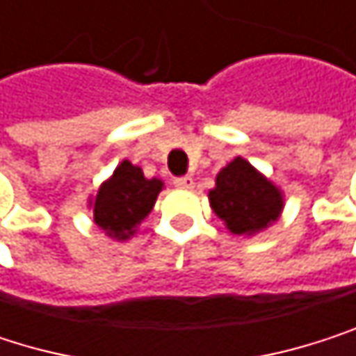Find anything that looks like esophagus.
Segmentation results:
<instances>
[{"label":"esophagus","instance_id":"obj_1","mask_svg":"<svg viewBox=\"0 0 356 356\" xmlns=\"http://www.w3.org/2000/svg\"><path fill=\"white\" fill-rule=\"evenodd\" d=\"M175 188H179V190H192L194 188V179L192 177H177V179L172 181Z\"/></svg>","mask_w":356,"mask_h":356}]
</instances>
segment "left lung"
<instances>
[{"mask_svg": "<svg viewBox=\"0 0 356 356\" xmlns=\"http://www.w3.org/2000/svg\"><path fill=\"white\" fill-rule=\"evenodd\" d=\"M213 213L236 236H257L271 227L284 211V192L246 158L227 162L209 192Z\"/></svg>", "mask_w": 356, "mask_h": 356, "instance_id": "8db88e82", "label": "left lung"}]
</instances>
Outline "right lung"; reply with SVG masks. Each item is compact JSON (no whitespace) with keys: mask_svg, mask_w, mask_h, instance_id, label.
<instances>
[{"mask_svg":"<svg viewBox=\"0 0 356 356\" xmlns=\"http://www.w3.org/2000/svg\"><path fill=\"white\" fill-rule=\"evenodd\" d=\"M162 188V179H147L137 164L122 160L97 194L87 200L93 223L116 242L133 238L141 221L152 213Z\"/></svg>","mask_w":356,"mask_h":356,"instance_id":"add662e5","label":"right lung"}]
</instances>
